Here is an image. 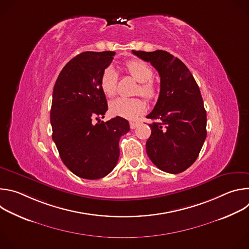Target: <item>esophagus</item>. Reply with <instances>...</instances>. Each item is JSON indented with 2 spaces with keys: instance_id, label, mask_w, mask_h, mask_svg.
<instances>
[{
  "instance_id": "obj_1",
  "label": "esophagus",
  "mask_w": 249,
  "mask_h": 249,
  "mask_svg": "<svg viewBox=\"0 0 249 249\" xmlns=\"http://www.w3.org/2000/svg\"><path fill=\"white\" fill-rule=\"evenodd\" d=\"M139 126L138 122H130V128L131 129H136Z\"/></svg>"
}]
</instances>
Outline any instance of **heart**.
Listing matches in <instances>:
<instances>
[{"instance_id": "1", "label": "heart", "mask_w": 249, "mask_h": 249, "mask_svg": "<svg viewBox=\"0 0 249 249\" xmlns=\"http://www.w3.org/2000/svg\"><path fill=\"white\" fill-rule=\"evenodd\" d=\"M128 73L140 83L138 93L147 99H154L158 96V88L151 81L154 72L152 67L145 61L132 60L126 64ZM118 76L112 67L105 68L100 77V89L102 92L111 97L116 93ZM146 109L145 102L141 98H124L118 97L109 103V110L113 115L133 119L143 113Z\"/></svg>"}]
</instances>
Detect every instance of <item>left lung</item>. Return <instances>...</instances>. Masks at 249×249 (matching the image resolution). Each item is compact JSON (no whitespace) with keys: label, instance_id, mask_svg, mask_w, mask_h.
I'll return each instance as SVG.
<instances>
[{"label":"left lung","instance_id":"left-lung-1","mask_svg":"<svg viewBox=\"0 0 249 249\" xmlns=\"http://www.w3.org/2000/svg\"><path fill=\"white\" fill-rule=\"evenodd\" d=\"M150 62L160 77V91L146 150L153 163L168 173H180L197 160L205 142L207 114L199 87L182 61L162 50L132 51Z\"/></svg>","mask_w":249,"mask_h":249}]
</instances>
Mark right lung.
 <instances>
[{
  "label": "right lung",
  "mask_w": 249,
  "mask_h": 249,
  "mask_svg": "<svg viewBox=\"0 0 249 249\" xmlns=\"http://www.w3.org/2000/svg\"><path fill=\"white\" fill-rule=\"evenodd\" d=\"M114 55L113 51L77 55L62 69L53 89L52 139L64 164L85 179H99L112 171L119 159V140L130 131L122 117L98 119L108 109L100 77Z\"/></svg>",
  "instance_id": "obj_1"
}]
</instances>
